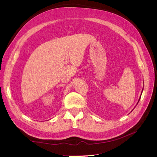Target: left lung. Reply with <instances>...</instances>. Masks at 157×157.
<instances>
[{"instance_id":"8db88e82","label":"left lung","mask_w":157,"mask_h":157,"mask_svg":"<svg viewBox=\"0 0 157 157\" xmlns=\"http://www.w3.org/2000/svg\"><path fill=\"white\" fill-rule=\"evenodd\" d=\"M143 90H144V88H143V89H142V92H143ZM142 92H141V94H142ZM140 98H141V96H140V98H139V100H138V101H137V104H136V105H137V103H138V102L140 101ZM133 111V110H132ZM132 112V111H131Z\"/></svg>"}]
</instances>
